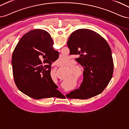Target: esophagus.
<instances>
[{
	"mask_svg": "<svg viewBox=\"0 0 129 129\" xmlns=\"http://www.w3.org/2000/svg\"><path fill=\"white\" fill-rule=\"evenodd\" d=\"M53 64L55 65H57V64H56V63H53Z\"/></svg>",
	"mask_w": 129,
	"mask_h": 129,
	"instance_id": "obj_1",
	"label": "esophagus"
}]
</instances>
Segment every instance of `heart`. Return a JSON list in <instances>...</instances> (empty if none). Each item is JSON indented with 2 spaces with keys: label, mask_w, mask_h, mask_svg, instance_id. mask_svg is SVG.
<instances>
[{
  "label": "heart",
  "mask_w": 129,
  "mask_h": 129,
  "mask_svg": "<svg viewBox=\"0 0 129 129\" xmlns=\"http://www.w3.org/2000/svg\"><path fill=\"white\" fill-rule=\"evenodd\" d=\"M56 62L57 64L59 65H66L70 62V59L68 57L64 56H59V57L56 60ZM74 65H75V63L73 62L71 66H74ZM73 72L75 74L76 78L78 80L81 81L82 79L83 75H84V74H83V71L82 70V69L80 68H77L73 69Z\"/></svg>",
  "instance_id": "heart-1"
}]
</instances>
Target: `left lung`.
<instances>
[{
	"mask_svg": "<svg viewBox=\"0 0 129 129\" xmlns=\"http://www.w3.org/2000/svg\"><path fill=\"white\" fill-rule=\"evenodd\" d=\"M70 55L79 56L76 60L84 67V80L79 89L66 97L88 99L101 93L113 77L114 63L111 50L105 39L88 29L72 33L68 41Z\"/></svg>",
	"mask_w": 129,
	"mask_h": 129,
	"instance_id": "left-lung-1",
	"label": "left lung"
}]
</instances>
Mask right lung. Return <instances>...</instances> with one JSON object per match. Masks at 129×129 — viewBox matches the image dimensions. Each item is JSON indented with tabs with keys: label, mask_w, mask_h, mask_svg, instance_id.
I'll list each match as a JSON object with an SVG mask.
<instances>
[{
	"label": "right lung",
	"mask_w": 129,
	"mask_h": 129,
	"mask_svg": "<svg viewBox=\"0 0 129 129\" xmlns=\"http://www.w3.org/2000/svg\"><path fill=\"white\" fill-rule=\"evenodd\" d=\"M52 45L49 33L36 29L22 36L13 51L12 65L15 85L31 98L39 100L62 94L50 76L51 62L59 56Z\"/></svg>",
	"instance_id": "add662e5"
}]
</instances>
